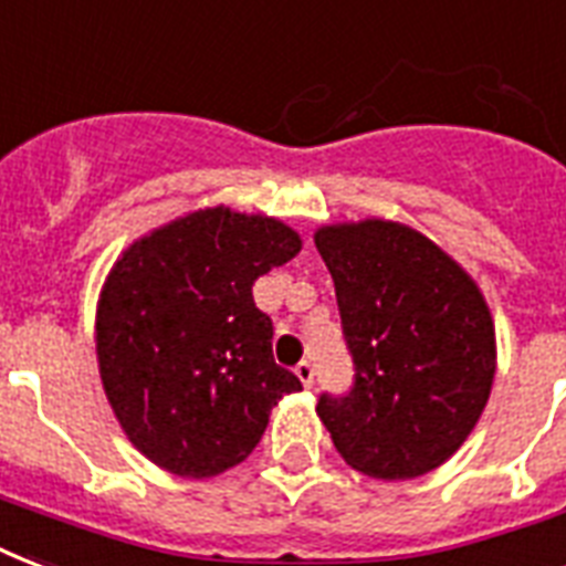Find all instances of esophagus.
I'll use <instances>...</instances> for the list:
<instances>
[{"label":"esophagus","instance_id":"obj_1","mask_svg":"<svg viewBox=\"0 0 566 566\" xmlns=\"http://www.w3.org/2000/svg\"><path fill=\"white\" fill-rule=\"evenodd\" d=\"M296 376H300V381L305 387L314 385V376H317V373H314V364H311V361H300V364H296Z\"/></svg>","mask_w":566,"mask_h":566}]
</instances>
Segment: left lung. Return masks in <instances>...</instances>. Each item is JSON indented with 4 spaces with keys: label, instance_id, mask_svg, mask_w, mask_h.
Here are the masks:
<instances>
[{
    "label": "left lung",
    "instance_id": "left-lung-1",
    "mask_svg": "<svg viewBox=\"0 0 566 566\" xmlns=\"http://www.w3.org/2000/svg\"><path fill=\"white\" fill-rule=\"evenodd\" d=\"M335 282L353 387L317 413L346 464L385 482L440 467L482 417L496 373L475 282L420 231L364 220L314 234Z\"/></svg>",
    "mask_w": 566,
    "mask_h": 566
}]
</instances>
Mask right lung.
I'll return each instance as SVG.
<instances>
[{"label":"right lung","instance_id":"right-lung-1","mask_svg":"<svg viewBox=\"0 0 566 566\" xmlns=\"http://www.w3.org/2000/svg\"><path fill=\"white\" fill-rule=\"evenodd\" d=\"M300 234L261 213L205 208L123 252L102 287L96 355L108 402L153 464L208 479L258 447L273 405L302 381L273 358L258 275Z\"/></svg>","mask_w":566,"mask_h":566}]
</instances>
